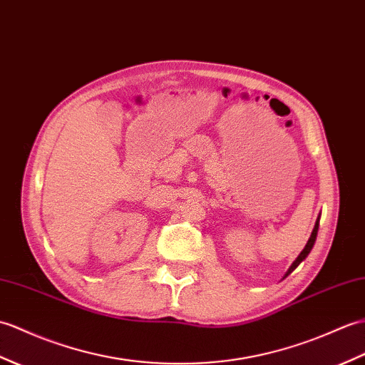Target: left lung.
Here are the masks:
<instances>
[{"mask_svg": "<svg viewBox=\"0 0 365 365\" xmlns=\"http://www.w3.org/2000/svg\"><path fill=\"white\" fill-rule=\"evenodd\" d=\"M319 221H320V216L317 217V221H316V225H314V230H312V233H311V236H309V240H308V242H307V245H304V249L300 252V255L297 257V259H295L292 264H291V267L287 269V272H286V275L284 277H287L289 275L292 270L297 267L300 262L307 258L308 255H309V252H311V249H312V245H314V242H316V238H317V230H319Z\"/></svg>", "mask_w": 365, "mask_h": 365, "instance_id": "obj_1", "label": "left lung"}]
</instances>
